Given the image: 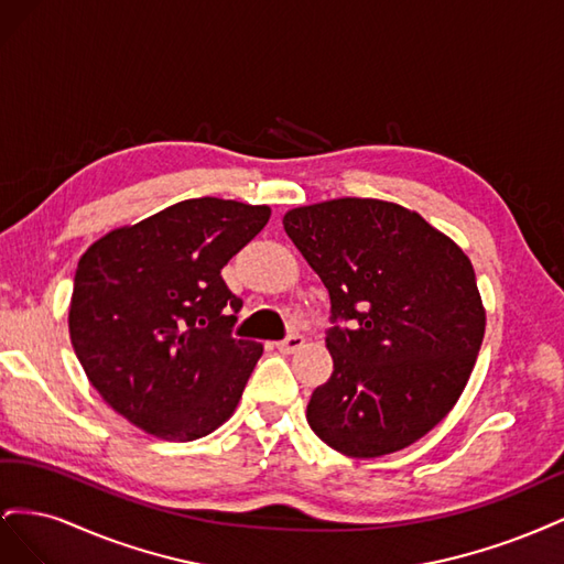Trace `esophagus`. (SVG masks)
Returning <instances> with one entry per match:
<instances>
[{
    "label": "esophagus",
    "mask_w": 564,
    "mask_h": 564,
    "mask_svg": "<svg viewBox=\"0 0 564 564\" xmlns=\"http://www.w3.org/2000/svg\"><path fill=\"white\" fill-rule=\"evenodd\" d=\"M303 344H305V338H303V336L292 334V336H286L284 340H278L275 346H278V350H280V352H286V355H289V352H296Z\"/></svg>",
    "instance_id": "1"
}]
</instances>
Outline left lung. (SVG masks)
I'll return each instance as SVG.
<instances>
[{
	"label": "left lung",
	"instance_id": "1",
	"mask_svg": "<svg viewBox=\"0 0 564 564\" xmlns=\"http://www.w3.org/2000/svg\"><path fill=\"white\" fill-rule=\"evenodd\" d=\"M282 224L332 301L334 371L308 402L311 429L352 458L409 447L449 414L482 346L470 259L395 202L340 197Z\"/></svg>",
	"mask_w": 564,
	"mask_h": 564
}]
</instances>
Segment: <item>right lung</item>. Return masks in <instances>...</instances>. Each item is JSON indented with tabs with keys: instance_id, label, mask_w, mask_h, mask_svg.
<instances>
[{
	"instance_id": "1",
	"label": "right lung",
	"mask_w": 564,
	"mask_h": 564,
	"mask_svg": "<svg viewBox=\"0 0 564 564\" xmlns=\"http://www.w3.org/2000/svg\"><path fill=\"white\" fill-rule=\"evenodd\" d=\"M268 218L265 204L183 199L84 251L73 348L100 398L141 431L191 442L232 416L263 346L232 338L242 299L220 270Z\"/></svg>"
}]
</instances>
